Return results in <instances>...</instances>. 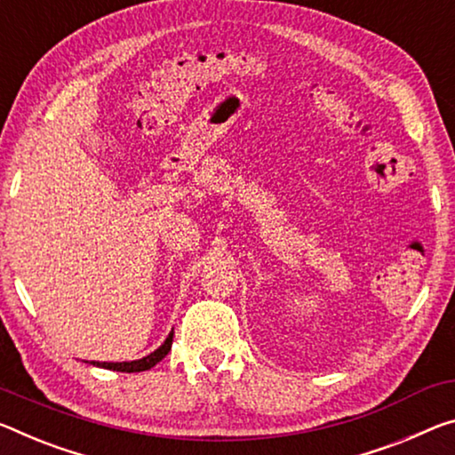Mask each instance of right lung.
<instances>
[{"mask_svg": "<svg viewBox=\"0 0 455 455\" xmlns=\"http://www.w3.org/2000/svg\"><path fill=\"white\" fill-rule=\"evenodd\" d=\"M172 338H174V330L170 331V336L165 338V342L160 346V348L151 352V355L143 356L140 360H132V363H97L92 360L91 364L100 366V369H109V371H117V372H141V371H149L151 366H156L160 360L168 355L172 348Z\"/></svg>", "mask_w": 455, "mask_h": 455, "instance_id": "right-lung-1", "label": "right lung"}]
</instances>
